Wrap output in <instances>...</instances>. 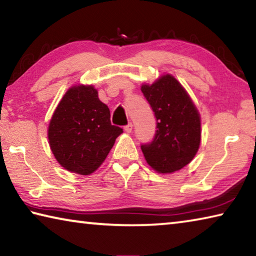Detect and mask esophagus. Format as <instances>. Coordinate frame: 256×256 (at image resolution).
<instances>
[{
	"label": "esophagus",
	"mask_w": 256,
	"mask_h": 256,
	"mask_svg": "<svg viewBox=\"0 0 256 256\" xmlns=\"http://www.w3.org/2000/svg\"><path fill=\"white\" fill-rule=\"evenodd\" d=\"M132 128H133L132 123H128L126 126H124V131L126 132V133H131L132 132Z\"/></svg>",
	"instance_id": "esophagus-1"
}]
</instances>
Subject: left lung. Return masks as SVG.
Wrapping results in <instances>:
<instances>
[{
  "mask_svg": "<svg viewBox=\"0 0 256 256\" xmlns=\"http://www.w3.org/2000/svg\"><path fill=\"white\" fill-rule=\"evenodd\" d=\"M141 92L157 120L151 144L141 149L149 166L159 174H172L192 162L201 142V118L192 99L172 74L152 84H142Z\"/></svg>",
  "mask_w": 256,
  "mask_h": 256,
  "instance_id": "8db88e82",
  "label": "left lung"
}]
</instances>
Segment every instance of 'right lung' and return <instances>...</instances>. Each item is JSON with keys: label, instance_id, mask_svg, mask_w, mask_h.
<instances>
[{"label": "right lung", "instance_id": "1", "mask_svg": "<svg viewBox=\"0 0 256 256\" xmlns=\"http://www.w3.org/2000/svg\"><path fill=\"white\" fill-rule=\"evenodd\" d=\"M123 130L112 125L110 112L94 86H73L60 99L48 125L52 152L60 166L90 175L106 159Z\"/></svg>", "mask_w": 256, "mask_h": 256}]
</instances>
